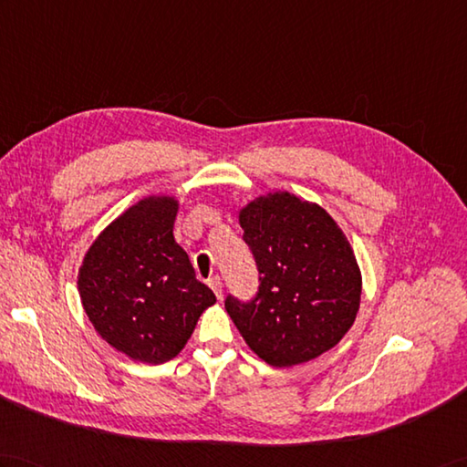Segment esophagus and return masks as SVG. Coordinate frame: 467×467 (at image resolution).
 Returning <instances> with one entry per match:
<instances>
[{
    "label": "esophagus",
    "mask_w": 467,
    "mask_h": 467,
    "mask_svg": "<svg viewBox=\"0 0 467 467\" xmlns=\"http://www.w3.org/2000/svg\"><path fill=\"white\" fill-rule=\"evenodd\" d=\"M209 286L213 288V292L216 295V298H221V296H223V283H221V278H219V276H213V278H209Z\"/></svg>",
    "instance_id": "34e87169"
}]
</instances>
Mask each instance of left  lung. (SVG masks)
I'll return each instance as SVG.
<instances>
[{
	"label": "left lung",
	"instance_id": "8db88e82",
	"mask_svg": "<svg viewBox=\"0 0 467 467\" xmlns=\"http://www.w3.org/2000/svg\"><path fill=\"white\" fill-rule=\"evenodd\" d=\"M254 254V300L224 308L258 358L290 368L328 352L352 328L362 273L348 238L320 204L288 191L260 194L238 211Z\"/></svg>",
	"mask_w": 467,
	"mask_h": 467
}]
</instances>
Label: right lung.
<instances>
[{
	"label": "right lung",
	"instance_id": "right-lung-1",
	"mask_svg": "<svg viewBox=\"0 0 467 467\" xmlns=\"http://www.w3.org/2000/svg\"><path fill=\"white\" fill-rule=\"evenodd\" d=\"M177 213L172 194L137 201L105 226L79 266L87 318L107 344L137 362L175 358L216 302L175 241Z\"/></svg>",
	"mask_w": 467,
	"mask_h": 467
}]
</instances>
